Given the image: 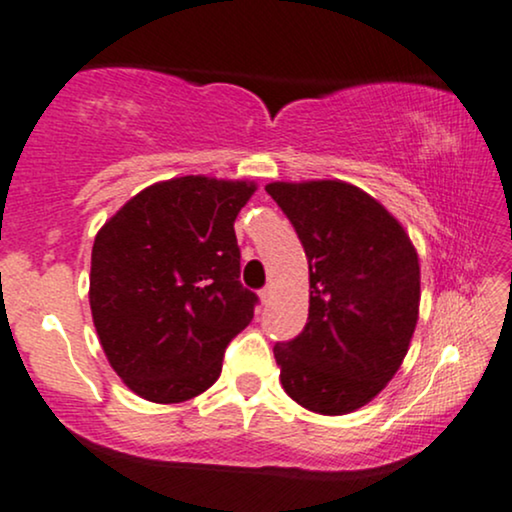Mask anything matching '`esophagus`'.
Returning a JSON list of instances; mask_svg holds the SVG:
<instances>
[{
  "instance_id": "obj_1",
  "label": "esophagus",
  "mask_w": 512,
  "mask_h": 512,
  "mask_svg": "<svg viewBox=\"0 0 512 512\" xmlns=\"http://www.w3.org/2000/svg\"><path fill=\"white\" fill-rule=\"evenodd\" d=\"M269 300H271V288H262L260 290V302L269 304Z\"/></svg>"
}]
</instances>
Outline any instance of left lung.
Listing matches in <instances>:
<instances>
[{
  "instance_id": "obj_1",
  "label": "left lung",
  "mask_w": 512,
  "mask_h": 512,
  "mask_svg": "<svg viewBox=\"0 0 512 512\" xmlns=\"http://www.w3.org/2000/svg\"><path fill=\"white\" fill-rule=\"evenodd\" d=\"M267 193L309 262L307 326L274 345L281 385L304 409L345 416L378 397L409 352L418 252L404 226L347 181H274Z\"/></svg>"
}]
</instances>
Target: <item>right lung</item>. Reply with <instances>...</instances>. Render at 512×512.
I'll return each mask as SVG.
<instances>
[{
	"label": "right lung",
	"mask_w": 512,
	"mask_h": 512,
	"mask_svg": "<svg viewBox=\"0 0 512 512\" xmlns=\"http://www.w3.org/2000/svg\"><path fill=\"white\" fill-rule=\"evenodd\" d=\"M257 186L189 174L148 186L101 226L89 307L108 364L155 404L198 397L255 314L234 222Z\"/></svg>",
	"instance_id": "add662e5"
}]
</instances>
